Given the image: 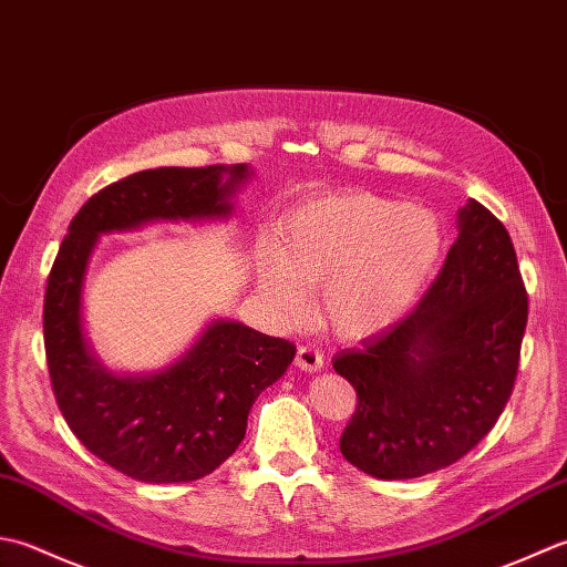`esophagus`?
Instances as JSON below:
<instances>
[{"label": "esophagus", "instance_id": "1", "mask_svg": "<svg viewBox=\"0 0 567 567\" xmlns=\"http://www.w3.org/2000/svg\"><path fill=\"white\" fill-rule=\"evenodd\" d=\"M296 364L298 369H303V372H318V369H322V364H326V360H322V354L316 344H300L296 352Z\"/></svg>", "mask_w": 567, "mask_h": 567}]
</instances>
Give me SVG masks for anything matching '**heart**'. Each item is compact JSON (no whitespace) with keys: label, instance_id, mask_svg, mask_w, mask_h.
<instances>
[{"label":"heart","instance_id":"1","mask_svg":"<svg viewBox=\"0 0 567 567\" xmlns=\"http://www.w3.org/2000/svg\"><path fill=\"white\" fill-rule=\"evenodd\" d=\"M445 251L441 219L374 193L326 195L288 213L257 261L259 291L284 318L320 286L322 318L344 340L399 322Z\"/></svg>","mask_w":567,"mask_h":567}]
</instances>
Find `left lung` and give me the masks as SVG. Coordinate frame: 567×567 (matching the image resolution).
I'll use <instances>...</instances> for the list:
<instances>
[{
    "label": "left lung",
    "instance_id": "1",
    "mask_svg": "<svg viewBox=\"0 0 567 567\" xmlns=\"http://www.w3.org/2000/svg\"><path fill=\"white\" fill-rule=\"evenodd\" d=\"M437 279L406 318L334 354L357 391L340 450L377 480H413L467 455L512 396L528 296L506 227L470 200Z\"/></svg>",
    "mask_w": 567,
    "mask_h": 567
}]
</instances>
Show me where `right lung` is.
Returning <instances> with one entry per match:
<instances>
[{
    "label": "right lung",
    "instance_id": "right-lung-1",
    "mask_svg": "<svg viewBox=\"0 0 567 567\" xmlns=\"http://www.w3.org/2000/svg\"><path fill=\"white\" fill-rule=\"evenodd\" d=\"M247 176L245 164L132 173L80 207L58 249L43 298L53 394L78 441L126 477L171 484L210 475L241 443L251 403L284 377L296 344L215 320L164 372L112 374L90 352L80 316L90 254L100 235L154 219L227 217Z\"/></svg>",
    "mask_w": 567,
    "mask_h": 567
}]
</instances>
